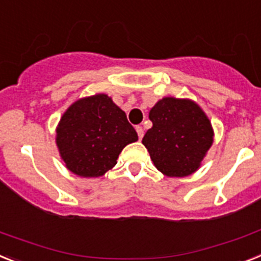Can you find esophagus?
Masks as SVG:
<instances>
[{"label": "esophagus", "mask_w": 261, "mask_h": 261, "mask_svg": "<svg viewBox=\"0 0 261 261\" xmlns=\"http://www.w3.org/2000/svg\"><path fill=\"white\" fill-rule=\"evenodd\" d=\"M135 130H137L138 137H139V139H142V138H143V135H144L143 127H142V126H137V127H135Z\"/></svg>", "instance_id": "esophagus-1"}]
</instances>
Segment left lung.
<instances>
[{
  "label": "left lung",
  "instance_id": "left-lung-1",
  "mask_svg": "<svg viewBox=\"0 0 261 261\" xmlns=\"http://www.w3.org/2000/svg\"><path fill=\"white\" fill-rule=\"evenodd\" d=\"M152 127L142 143L158 171L185 177L201 167L214 142L212 122L193 99L164 97L149 110Z\"/></svg>",
  "mask_w": 261,
  "mask_h": 261
}]
</instances>
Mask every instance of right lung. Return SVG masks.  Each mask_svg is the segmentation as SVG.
I'll use <instances>...</instances> for the list:
<instances>
[{
    "mask_svg": "<svg viewBox=\"0 0 261 261\" xmlns=\"http://www.w3.org/2000/svg\"><path fill=\"white\" fill-rule=\"evenodd\" d=\"M138 140L126 113L103 93L77 99L56 127V146L68 171L99 177L117 164L127 144Z\"/></svg>",
    "mask_w": 261,
    "mask_h": 261,
    "instance_id": "obj_1",
    "label": "right lung"
}]
</instances>
